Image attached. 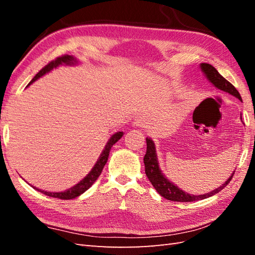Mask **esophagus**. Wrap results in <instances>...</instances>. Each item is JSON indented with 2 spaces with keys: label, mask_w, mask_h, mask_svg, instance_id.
I'll return each mask as SVG.
<instances>
[{
  "label": "esophagus",
  "mask_w": 255,
  "mask_h": 255,
  "mask_svg": "<svg viewBox=\"0 0 255 255\" xmlns=\"http://www.w3.org/2000/svg\"><path fill=\"white\" fill-rule=\"evenodd\" d=\"M145 124H147V121H145V118H144V117L139 116V117H137L136 119H134V125H136V126H139V127H144V126H145Z\"/></svg>",
  "instance_id": "obj_1"
}]
</instances>
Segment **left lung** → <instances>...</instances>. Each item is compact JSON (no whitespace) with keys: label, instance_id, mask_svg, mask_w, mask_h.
<instances>
[{"label":"left lung","instance_id":"left-lung-1","mask_svg":"<svg viewBox=\"0 0 255 255\" xmlns=\"http://www.w3.org/2000/svg\"><path fill=\"white\" fill-rule=\"evenodd\" d=\"M200 69L206 75V78L209 80V82L215 85V88L219 89L220 91H224L226 93H228L232 96L237 97L239 101H242L240 93L237 91V89L232 85L229 81H227L223 75H221L217 70H216L211 64L208 63H200ZM147 140V152L143 158L144 162V167H145V174H147L149 181L152 184L155 191L158 192L161 196L164 198L172 200V202H195V200H202L205 198H208L213 195L219 193L221 189L225 188L228 185L229 182L231 181L232 176L235 174V171L232 173L231 176L227 180L223 185L219 186L218 188L214 189L213 192L206 193L203 195H193L188 194L186 192L182 191L181 188H178L174 183L170 182L165 175L162 173L159 167V162H158V156H156V151H155V145L154 142L150 138L145 139Z\"/></svg>","mask_w":255,"mask_h":255}]
</instances>
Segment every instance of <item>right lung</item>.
<instances>
[{
  "label": "right lung",
  "mask_w": 255,
  "mask_h": 255,
  "mask_svg": "<svg viewBox=\"0 0 255 255\" xmlns=\"http://www.w3.org/2000/svg\"><path fill=\"white\" fill-rule=\"evenodd\" d=\"M78 63V60L75 59L74 57L72 56H69V55H66V56H62V57H59L57 59H55V60H52L51 62H49L47 64V66L45 68H42L39 72H38L34 79H32L30 82L28 83V85H30L32 82H35V81L37 79L41 78L42 75H45L46 73L50 72L52 69H56L57 67L61 66V64H66V66H74V64ZM124 132L123 131H118L116 133H114L113 136L110 138V140H108V142L106 143L104 150L102 151V153L100 155L99 160L96 161L95 165L92 167V170L90 171V173L88 175H86L82 181H80L78 184H75V185L71 188L67 189V191L64 192H47V191H42V189H39L37 188L35 186H32L35 189H37L38 192H40L42 194L47 195V196H50V197H55V198H60V199H72V198H75L80 196L81 194H83L85 191H88V189L93 185L94 182L97 180V177H99L101 175V173L103 171V167L105 166L106 162L108 160V155H110V151L112 149V147L114 144H115L119 139H121L123 137Z\"/></svg>",
  "instance_id": "obj_1"
}]
</instances>
